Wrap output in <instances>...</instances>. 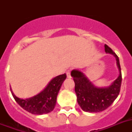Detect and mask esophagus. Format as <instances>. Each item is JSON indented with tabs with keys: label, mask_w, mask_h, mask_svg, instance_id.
<instances>
[{
	"label": "esophagus",
	"mask_w": 132,
	"mask_h": 132,
	"mask_svg": "<svg viewBox=\"0 0 132 132\" xmlns=\"http://www.w3.org/2000/svg\"><path fill=\"white\" fill-rule=\"evenodd\" d=\"M66 76L68 78H71V75H70V70H68L67 72H66Z\"/></svg>",
	"instance_id": "34e87169"
}]
</instances>
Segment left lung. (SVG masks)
Here are the masks:
<instances>
[{
	"label": "left lung",
	"mask_w": 132,
	"mask_h": 132,
	"mask_svg": "<svg viewBox=\"0 0 132 132\" xmlns=\"http://www.w3.org/2000/svg\"><path fill=\"white\" fill-rule=\"evenodd\" d=\"M105 51L116 57L119 70V76L111 86L98 88L94 86L79 70H73L71 72L75 84V91L77 96V102L81 108L87 112H99L106 110L119 96L121 90L122 75L119 57L106 44H105Z\"/></svg>",
	"instance_id": "8db88e82"
}]
</instances>
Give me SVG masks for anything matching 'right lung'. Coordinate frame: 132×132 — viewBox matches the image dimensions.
Returning <instances> with one entry per match:
<instances>
[{"label":"right lung","instance_id":"1","mask_svg":"<svg viewBox=\"0 0 132 132\" xmlns=\"http://www.w3.org/2000/svg\"><path fill=\"white\" fill-rule=\"evenodd\" d=\"M66 78V74L57 76L48 83L47 86L40 93L26 99L20 98L15 96L11 90V92L15 101L29 112L37 115L47 114L53 110L58 92Z\"/></svg>","mask_w":132,"mask_h":132}]
</instances>
